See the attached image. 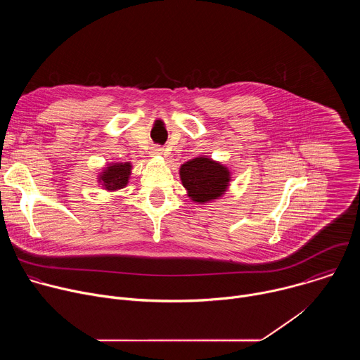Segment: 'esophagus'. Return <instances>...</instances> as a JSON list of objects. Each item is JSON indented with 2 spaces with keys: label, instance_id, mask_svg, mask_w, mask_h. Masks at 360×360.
Masks as SVG:
<instances>
[{
  "label": "esophagus",
  "instance_id": "obj_1",
  "mask_svg": "<svg viewBox=\"0 0 360 360\" xmlns=\"http://www.w3.org/2000/svg\"><path fill=\"white\" fill-rule=\"evenodd\" d=\"M162 153H164V149L160 148V146H153V148L150 149V155H152V157H161Z\"/></svg>",
  "mask_w": 360,
  "mask_h": 360
}]
</instances>
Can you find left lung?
I'll return each mask as SVG.
<instances>
[{"label": "left lung", "mask_w": 360, "mask_h": 360, "mask_svg": "<svg viewBox=\"0 0 360 360\" xmlns=\"http://www.w3.org/2000/svg\"><path fill=\"white\" fill-rule=\"evenodd\" d=\"M179 178L186 195L195 203H208L222 198L232 181L228 167L205 155L182 164Z\"/></svg>", "instance_id": "obj_1"}]
</instances>
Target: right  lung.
I'll return each mask as SVG.
<instances>
[{
	"instance_id": "obj_1",
	"label": "right lung",
	"mask_w": 360,
	"mask_h": 360,
	"mask_svg": "<svg viewBox=\"0 0 360 360\" xmlns=\"http://www.w3.org/2000/svg\"><path fill=\"white\" fill-rule=\"evenodd\" d=\"M132 172L131 162H111L107 164L98 174V184L108 192H117L125 188Z\"/></svg>"
}]
</instances>
